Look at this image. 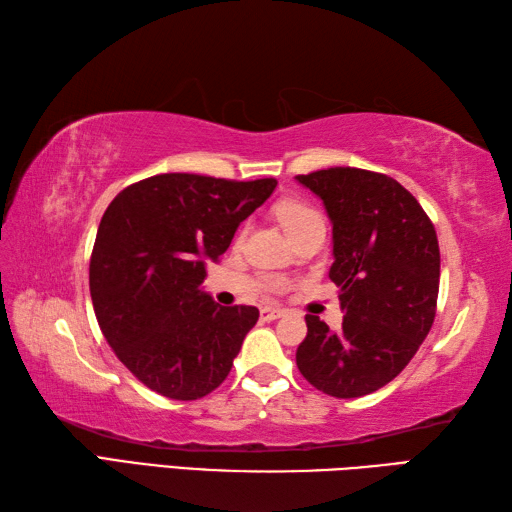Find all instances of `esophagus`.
Returning <instances> with one entry per match:
<instances>
[{"mask_svg": "<svg viewBox=\"0 0 512 512\" xmlns=\"http://www.w3.org/2000/svg\"><path fill=\"white\" fill-rule=\"evenodd\" d=\"M259 317H262L264 321H275L279 317H284V310L273 308V306H266V308H262V312H259Z\"/></svg>", "mask_w": 512, "mask_h": 512, "instance_id": "34e87169", "label": "esophagus"}]
</instances>
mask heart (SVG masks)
Here are the masks:
<instances>
[{
	"label": "heart",
	"mask_w": 512,
	"mask_h": 512,
	"mask_svg": "<svg viewBox=\"0 0 512 512\" xmlns=\"http://www.w3.org/2000/svg\"><path fill=\"white\" fill-rule=\"evenodd\" d=\"M277 220L284 226V231L288 235H292L299 228L314 224V222H323L321 215L312 209V206L297 202V200H290V202H281L277 206Z\"/></svg>",
	"instance_id": "heart-1"
}]
</instances>
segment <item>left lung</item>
I'll use <instances>...</instances> for the list:
<instances>
[{
  "instance_id": "1",
  "label": "left lung",
  "mask_w": 512,
  "mask_h": 512,
  "mask_svg": "<svg viewBox=\"0 0 512 512\" xmlns=\"http://www.w3.org/2000/svg\"><path fill=\"white\" fill-rule=\"evenodd\" d=\"M323 202L332 224L330 279L343 325L306 314L297 367L334 398H358L394 380L436 317L440 248L418 200L383 173L334 167L295 178Z\"/></svg>"
}]
</instances>
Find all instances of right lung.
<instances>
[{"mask_svg":"<svg viewBox=\"0 0 512 512\" xmlns=\"http://www.w3.org/2000/svg\"><path fill=\"white\" fill-rule=\"evenodd\" d=\"M275 178L233 182L162 173L123 189L107 206L90 262L96 321L140 383L173 400L222 385L259 319L253 306L222 308L202 290L246 217Z\"/></svg>","mask_w":512,"mask_h":512,"instance_id":"add662e5","label":"right lung"}]
</instances>
